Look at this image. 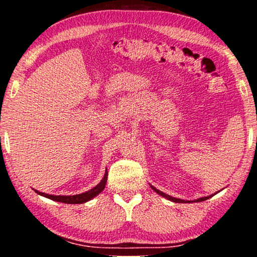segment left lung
Instances as JSON below:
<instances>
[{"instance_id": "8db88e82", "label": "left lung", "mask_w": 257, "mask_h": 257, "mask_svg": "<svg viewBox=\"0 0 257 257\" xmlns=\"http://www.w3.org/2000/svg\"><path fill=\"white\" fill-rule=\"evenodd\" d=\"M152 187V189H153L155 193H158L159 195H161V196L162 197H165L167 199H169V201H171V202H175V203H191V202H203V201H206V199H208V198H211L213 195H215V194H213V195H210V196H206V197H201V198H198V199H195V201H184V199H180V198H176V197H172V196H170V195H167V194H164L163 191H161V190H159V189H156L155 187H153V186H151Z\"/></svg>"}]
</instances>
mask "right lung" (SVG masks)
I'll return each instance as SVG.
<instances>
[{
	"label": "right lung",
	"mask_w": 257,
	"mask_h": 257,
	"mask_svg": "<svg viewBox=\"0 0 257 257\" xmlns=\"http://www.w3.org/2000/svg\"><path fill=\"white\" fill-rule=\"evenodd\" d=\"M106 180H107V170L105 171V175H104V178L101 180L98 185H96L88 191H86V193H82V194H78V195H73V196H55V195H49V194H45V193H41V191L38 190H35L38 195H41V196H44L46 198H50L52 201H56V202H61V203H67V204H81V203H86L90 201V199H93L95 196H97V195L101 193V191L105 188V184H106Z\"/></svg>",
	"instance_id": "1"
}]
</instances>
